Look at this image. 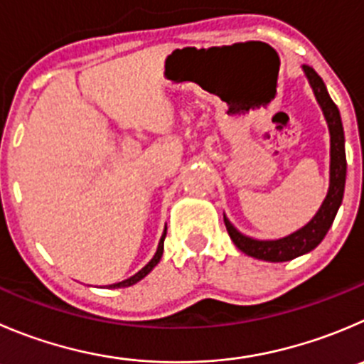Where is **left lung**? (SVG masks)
<instances>
[{
    "label": "left lung",
    "instance_id": "left-lung-1",
    "mask_svg": "<svg viewBox=\"0 0 364 364\" xmlns=\"http://www.w3.org/2000/svg\"><path fill=\"white\" fill-rule=\"evenodd\" d=\"M306 77L309 81V87L313 88L316 101H318L322 114L326 117L327 128L331 135V164H329V190L320 204L315 217L302 225L297 231L283 236L277 240H257L252 236H247L240 232L224 215L225 228L232 243L238 247L247 256L256 257V259L270 261V263H281V261H290L302 254L311 252L318 243L326 238L327 231L333 225L334 217L341 206L345 192V178H347V156H345V133L341 124V115L336 105L331 100L327 87L322 77L315 73L309 65H302Z\"/></svg>",
    "mask_w": 364,
    "mask_h": 364
}]
</instances>
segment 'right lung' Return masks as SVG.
I'll return each mask as SVG.
<instances>
[{
    "instance_id": "add662e5",
    "label": "right lung",
    "mask_w": 364,
    "mask_h": 364,
    "mask_svg": "<svg viewBox=\"0 0 364 364\" xmlns=\"http://www.w3.org/2000/svg\"><path fill=\"white\" fill-rule=\"evenodd\" d=\"M165 236H167V225H165V229H164V235H161V238H160V243H158V249H156V252H154L153 259H151L149 263H147L146 267L142 268V270H139V272H136L135 276L128 277V279L121 281V283L110 284V288H128V287H133V284H136V283H139V281H142L144 277H146L147 274H149V272L153 270V268L156 267L158 263H160L161 256H164V240H165Z\"/></svg>"
}]
</instances>
